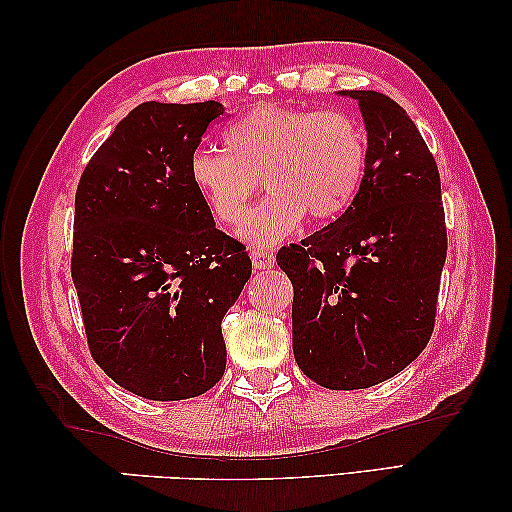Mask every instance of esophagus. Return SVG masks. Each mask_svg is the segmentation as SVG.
<instances>
[{
    "instance_id": "1",
    "label": "esophagus",
    "mask_w": 512,
    "mask_h": 512,
    "mask_svg": "<svg viewBox=\"0 0 512 512\" xmlns=\"http://www.w3.org/2000/svg\"><path fill=\"white\" fill-rule=\"evenodd\" d=\"M274 263H276V256L270 254V251H258V249L251 251V265H254L256 270H272Z\"/></svg>"
}]
</instances>
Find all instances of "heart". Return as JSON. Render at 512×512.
<instances>
[{"mask_svg":"<svg viewBox=\"0 0 512 512\" xmlns=\"http://www.w3.org/2000/svg\"><path fill=\"white\" fill-rule=\"evenodd\" d=\"M226 152L199 147L188 179L208 211L236 224L263 174L270 197L245 215L238 238L270 249L295 233L304 217L329 222L356 199L365 179L367 138L360 124L338 111L261 104L224 129Z\"/></svg>","mask_w":512,"mask_h":512,"instance_id":"b5f03b06","label":"heart"}]
</instances>
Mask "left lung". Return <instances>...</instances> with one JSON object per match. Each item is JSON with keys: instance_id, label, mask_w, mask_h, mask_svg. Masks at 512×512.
Listing matches in <instances>:
<instances>
[{"instance_id": "obj_1", "label": "left lung", "mask_w": 512, "mask_h": 512, "mask_svg": "<svg viewBox=\"0 0 512 512\" xmlns=\"http://www.w3.org/2000/svg\"><path fill=\"white\" fill-rule=\"evenodd\" d=\"M358 102L367 167L338 220L276 263L295 288L292 351L299 370L329 390L388 381L422 354L447 258L440 174L408 113L374 90Z\"/></svg>"}]
</instances>
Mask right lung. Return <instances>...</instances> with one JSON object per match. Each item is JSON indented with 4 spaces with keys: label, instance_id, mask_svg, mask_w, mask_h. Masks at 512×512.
I'll return each mask as SVG.
<instances>
[{
    "label": "right lung",
    "instance_id": "right-lung-1",
    "mask_svg": "<svg viewBox=\"0 0 512 512\" xmlns=\"http://www.w3.org/2000/svg\"><path fill=\"white\" fill-rule=\"evenodd\" d=\"M220 102H145L81 174L72 281L97 365L133 395L179 401L222 379V320L251 276L215 229L188 161Z\"/></svg>",
    "mask_w": 512,
    "mask_h": 512
}]
</instances>
